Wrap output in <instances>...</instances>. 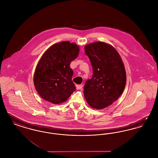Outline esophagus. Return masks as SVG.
Returning a JSON list of instances; mask_svg holds the SVG:
<instances>
[{
    "label": "esophagus",
    "instance_id": "obj_1",
    "mask_svg": "<svg viewBox=\"0 0 158 158\" xmlns=\"http://www.w3.org/2000/svg\"><path fill=\"white\" fill-rule=\"evenodd\" d=\"M82 85H76V89H77V90L81 89H82Z\"/></svg>",
    "mask_w": 158,
    "mask_h": 158
}]
</instances>
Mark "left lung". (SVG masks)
I'll return each mask as SVG.
<instances>
[{"label": "left lung", "mask_w": 158, "mask_h": 158, "mask_svg": "<svg viewBox=\"0 0 158 158\" xmlns=\"http://www.w3.org/2000/svg\"><path fill=\"white\" fill-rule=\"evenodd\" d=\"M93 74L86 81L84 97L94 108L101 110L120 97L126 83V70L120 56L113 46L95 42L85 47Z\"/></svg>", "instance_id": "obj_1"}]
</instances>
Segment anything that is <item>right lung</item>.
<instances>
[{"label":"right lung","mask_w":158,"mask_h":158,"mask_svg":"<svg viewBox=\"0 0 158 158\" xmlns=\"http://www.w3.org/2000/svg\"><path fill=\"white\" fill-rule=\"evenodd\" d=\"M79 51L75 43L63 41L51 46L44 53L34 76L35 88L41 98L59 104L67 101L75 91L70 64L77 57Z\"/></svg>","instance_id":"right-lung-1"}]
</instances>
